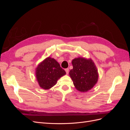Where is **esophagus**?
<instances>
[{
  "label": "esophagus",
  "instance_id": "esophagus-1",
  "mask_svg": "<svg viewBox=\"0 0 130 130\" xmlns=\"http://www.w3.org/2000/svg\"><path fill=\"white\" fill-rule=\"evenodd\" d=\"M65 71H66L67 74H68V73H69V68L65 69Z\"/></svg>",
  "mask_w": 130,
  "mask_h": 130
}]
</instances>
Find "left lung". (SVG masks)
Listing matches in <instances>:
<instances>
[{
	"instance_id": "1",
	"label": "left lung",
	"mask_w": 130,
	"mask_h": 130,
	"mask_svg": "<svg viewBox=\"0 0 130 130\" xmlns=\"http://www.w3.org/2000/svg\"><path fill=\"white\" fill-rule=\"evenodd\" d=\"M72 64L69 75L75 88L82 92L92 88L98 79V70L92 60L78 57L74 59Z\"/></svg>"
}]
</instances>
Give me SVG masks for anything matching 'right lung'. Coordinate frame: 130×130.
Masks as SVG:
<instances>
[{
	"label": "right lung",
	"mask_w": 130,
	"mask_h": 130,
	"mask_svg": "<svg viewBox=\"0 0 130 130\" xmlns=\"http://www.w3.org/2000/svg\"><path fill=\"white\" fill-rule=\"evenodd\" d=\"M66 74L58 63L54 58L48 57L39 64L36 68L37 80L40 87L44 89L52 88L58 78Z\"/></svg>",
	"instance_id": "right-lung-1"
}]
</instances>
